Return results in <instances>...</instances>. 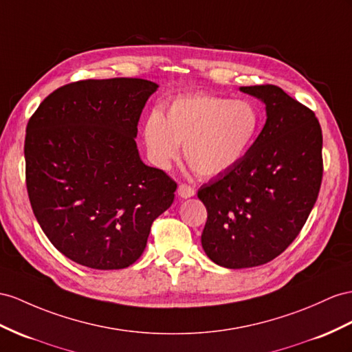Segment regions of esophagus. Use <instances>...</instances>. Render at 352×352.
I'll use <instances>...</instances> for the list:
<instances>
[{
    "label": "esophagus",
    "instance_id": "obj_1",
    "mask_svg": "<svg viewBox=\"0 0 352 352\" xmlns=\"http://www.w3.org/2000/svg\"><path fill=\"white\" fill-rule=\"evenodd\" d=\"M195 195V188L188 184H179L178 186V196L187 199V197H192Z\"/></svg>",
    "mask_w": 352,
    "mask_h": 352
}]
</instances>
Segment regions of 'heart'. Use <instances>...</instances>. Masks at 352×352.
<instances>
[{"label":"heart","instance_id":"heart-1","mask_svg":"<svg viewBox=\"0 0 352 352\" xmlns=\"http://www.w3.org/2000/svg\"><path fill=\"white\" fill-rule=\"evenodd\" d=\"M258 128V113L250 102L196 95L177 99L164 117L153 113L144 126V141L162 168H168L177 159L179 146H184L188 166L210 178L239 164Z\"/></svg>","mask_w":352,"mask_h":352}]
</instances>
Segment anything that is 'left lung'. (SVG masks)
I'll list each match as a JSON object with an SVG mask.
<instances>
[{
    "label": "left lung",
    "instance_id": "left-lung-1",
    "mask_svg": "<svg viewBox=\"0 0 352 352\" xmlns=\"http://www.w3.org/2000/svg\"><path fill=\"white\" fill-rule=\"evenodd\" d=\"M239 90L266 105V123L238 165L197 190L208 212L202 248L229 269L281 254L308 220L322 179V133L314 111L274 85Z\"/></svg>",
    "mask_w": 352,
    "mask_h": 352
}]
</instances>
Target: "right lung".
Wrapping results in <instances>:
<instances>
[{"label": "right lung", "mask_w": 352, "mask_h": 352, "mask_svg": "<svg viewBox=\"0 0 352 352\" xmlns=\"http://www.w3.org/2000/svg\"><path fill=\"white\" fill-rule=\"evenodd\" d=\"M157 85L142 78L82 80L56 89L26 126V188L49 241L73 262L128 267L177 183L147 166L138 120Z\"/></svg>", "instance_id": "add662e5"}]
</instances>
